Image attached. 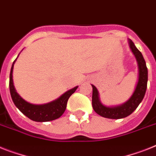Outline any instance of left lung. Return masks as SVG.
Returning a JSON list of instances; mask_svg holds the SVG:
<instances>
[{
	"label": "left lung",
	"mask_w": 156,
	"mask_h": 156,
	"mask_svg": "<svg viewBox=\"0 0 156 156\" xmlns=\"http://www.w3.org/2000/svg\"><path fill=\"white\" fill-rule=\"evenodd\" d=\"M129 45L131 51L134 55L135 58L136 59L137 65H138V81L136 86L135 87L134 92L132 96L123 103L116 106H106L101 102L99 93L98 89L92 85L93 95H92V105L94 110L98 115L109 119H121L125 118L133 113L138 105L140 104L144 97L146 93L147 84V68L146 66L145 60L143 57L141 52L136 48L130 39L128 40Z\"/></svg>",
	"instance_id": "1"
}]
</instances>
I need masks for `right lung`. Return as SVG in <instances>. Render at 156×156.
<instances>
[{"mask_svg": "<svg viewBox=\"0 0 156 156\" xmlns=\"http://www.w3.org/2000/svg\"><path fill=\"white\" fill-rule=\"evenodd\" d=\"M17 58H16V60L12 63L11 71H10V76H9L10 94H11L12 99L13 101L16 106L17 107L18 109L23 115H25L29 119L34 120V121H37V122H47V121L59 118L66 110L68 99L75 92V90L78 89V86H75L73 89L67 90L66 92L62 94L59 98L52 101L51 102L43 105H35L27 102L20 96L13 85L12 71H13L14 64H15Z\"/></svg>", "mask_w": 156, "mask_h": 156, "instance_id": "1", "label": "right lung"}]
</instances>
